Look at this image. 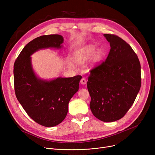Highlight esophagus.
I'll list each match as a JSON object with an SVG mask.
<instances>
[{"mask_svg":"<svg viewBox=\"0 0 155 155\" xmlns=\"http://www.w3.org/2000/svg\"><path fill=\"white\" fill-rule=\"evenodd\" d=\"M80 83H81V84L85 85L87 83V81H86V80L84 78H82V79H81V80H80Z\"/></svg>","mask_w":155,"mask_h":155,"instance_id":"esophagus-1","label":"esophagus"}]
</instances>
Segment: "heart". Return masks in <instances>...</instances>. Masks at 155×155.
Listing matches in <instances>:
<instances>
[{
	"label": "heart",
	"mask_w": 155,
	"mask_h": 155,
	"mask_svg": "<svg viewBox=\"0 0 155 155\" xmlns=\"http://www.w3.org/2000/svg\"><path fill=\"white\" fill-rule=\"evenodd\" d=\"M96 48L94 46H88L80 54H77L74 57V61H85L94 56V61L95 63H98L101 61L102 58V52L101 50H98L95 52Z\"/></svg>",
	"instance_id": "1"
}]
</instances>
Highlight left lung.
<instances>
[{"label": "left lung", "instance_id": "1", "mask_svg": "<svg viewBox=\"0 0 155 155\" xmlns=\"http://www.w3.org/2000/svg\"><path fill=\"white\" fill-rule=\"evenodd\" d=\"M104 36L110 44L109 53L91 70L87 85L92 114L109 123L123 117L133 104L141 87V64L125 41L114 35Z\"/></svg>", "mask_w": 155, "mask_h": 155}]
</instances>
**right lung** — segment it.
I'll list each match as a JSON object with an SVG mask.
<instances>
[{
    "label": "right lung",
    "instance_id": "right-lung-1",
    "mask_svg": "<svg viewBox=\"0 0 155 155\" xmlns=\"http://www.w3.org/2000/svg\"><path fill=\"white\" fill-rule=\"evenodd\" d=\"M63 41L59 35L38 37L24 46L14 63L16 97L28 115L45 127L57 126L66 117L69 101L78 92L82 77L40 78L32 68L31 56L42 49H61Z\"/></svg>",
    "mask_w": 155,
    "mask_h": 155
}]
</instances>
